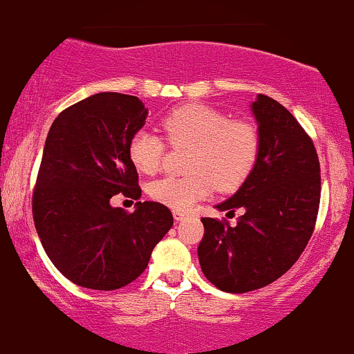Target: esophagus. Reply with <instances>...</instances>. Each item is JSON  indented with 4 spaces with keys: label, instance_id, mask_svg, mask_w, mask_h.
<instances>
[{
    "label": "esophagus",
    "instance_id": "obj_1",
    "mask_svg": "<svg viewBox=\"0 0 354 354\" xmlns=\"http://www.w3.org/2000/svg\"><path fill=\"white\" fill-rule=\"evenodd\" d=\"M173 215H174V221H176V222L185 221V218L188 217V214H187V212H185V210H174Z\"/></svg>",
    "mask_w": 354,
    "mask_h": 354
}]
</instances>
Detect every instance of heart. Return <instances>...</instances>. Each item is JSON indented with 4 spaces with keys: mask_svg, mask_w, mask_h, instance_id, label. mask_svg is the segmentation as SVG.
Here are the masks:
<instances>
[{
    "mask_svg": "<svg viewBox=\"0 0 354 354\" xmlns=\"http://www.w3.org/2000/svg\"><path fill=\"white\" fill-rule=\"evenodd\" d=\"M166 142L173 149L189 147L185 176L154 181L149 193L154 200L187 210L212 189L236 192L245 183L259 159V132L249 120L229 118L224 111L188 103L167 111L159 122ZM161 137L139 130L129 142V159L139 173L154 174L165 159Z\"/></svg>",
    "mask_w": 354,
    "mask_h": 354,
    "instance_id": "obj_1",
    "label": "heart"
}]
</instances>
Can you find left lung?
<instances>
[{
	"mask_svg": "<svg viewBox=\"0 0 354 354\" xmlns=\"http://www.w3.org/2000/svg\"><path fill=\"white\" fill-rule=\"evenodd\" d=\"M259 124V159L251 176L221 205L234 215L203 217L198 259L210 283L245 293L273 283L297 263L310 241L321 203V165L310 136L277 100L252 103Z\"/></svg>",
	"mask_w": 354,
	"mask_h": 354,
	"instance_id": "obj_1",
	"label": "left lung"
}]
</instances>
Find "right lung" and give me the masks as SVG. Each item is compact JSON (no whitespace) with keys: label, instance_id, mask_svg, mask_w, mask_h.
<instances>
[{"label":"right lung","instance_id":"right-lung-1","mask_svg":"<svg viewBox=\"0 0 354 354\" xmlns=\"http://www.w3.org/2000/svg\"><path fill=\"white\" fill-rule=\"evenodd\" d=\"M146 117L137 96L96 93L50 125L33 187V222L54 266L84 288L132 283L173 225L162 203L137 202L132 214L110 205L118 193L140 196L129 142Z\"/></svg>","mask_w":354,"mask_h":354}]
</instances>
